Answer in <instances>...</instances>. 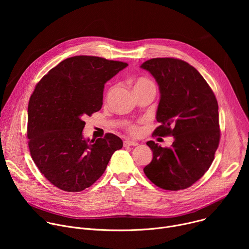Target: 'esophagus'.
Listing matches in <instances>:
<instances>
[{
  "instance_id": "1",
  "label": "esophagus",
  "mask_w": 249,
  "mask_h": 249,
  "mask_svg": "<svg viewBox=\"0 0 249 249\" xmlns=\"http://www.w3.org/2000/svg\"><path fill=\"white\" fill-rule=\"evenodd\" d=\"M139 144L137 143V142H135V141H133V140H125L124 141V146L125 147H127V146H138Z\"/></svg>"
}]
</instances>
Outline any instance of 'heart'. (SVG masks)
I'll list each match as a JSON object with an SVG mask.
<instances>
[{
	"label": "heart",
	"mask_w": 249,
	"mask_h": 249,
	"mask_svg": "<svg viewBox=\"0 0 249 249\" xmlns=\"http://www.w3.org/2000/svg\"><path fill=\"white\" fill-rule=\"evenodd\" d=\"M147 86H152L154 87V84L152 83V81H150L149 79H146V78H140L137 80V82L135 83L134 85V89H137V88H141V87H147ZM127 129L128 131L132 134V135H139L140 132H141V129L138 125H135V124H129L127 126Z\"/></svg>",
	"instance_id": "heart-1"
}]
</instances>
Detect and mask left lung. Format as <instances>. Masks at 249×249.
I'll return each mask as SVG.
<instances>
[{"instance_id":"obj_1","label":"left lung","mask_w":249,"mask_h":249,"mask_svg":"<svg viewBox=\"0 0 249 249\" xmlns=\"http://www.w3.org/2000/svg\"><path fill=\"white\" fill-rule=\"evenodd\" d=\"M160 91L155 136L174 137L170 148L147 142L152 161L144 172L158 187L177 191L190 187L211 166L219 147V105L198 71L176 58H154L142 64Z\"/></svg>"}]
</instances>
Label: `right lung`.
<instances>
[{"mask_svg": "<svg viewBox=\"0 0 249 249\" xmlns=\"http://www.w3.org/2000/svg\"><path fill=\"white\" fill-rule=\"evenodd\" d=\"M128 66L95 56L60 62L37 83L28 102L31 158L45 178L67 192L91 186L123 147L111 133L87 141L84 119L100 110L104 84Z\"/></svg>", "mask_w": 249, "mask_h": 249, "instance_id": "add662e5", "label": "right lung"}]
</instances>
